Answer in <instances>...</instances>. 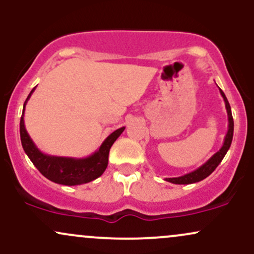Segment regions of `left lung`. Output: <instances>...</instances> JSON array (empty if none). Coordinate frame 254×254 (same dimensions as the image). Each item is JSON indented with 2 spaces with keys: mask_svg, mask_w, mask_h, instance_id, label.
Returning a JSON list of instances; mask_svg holds the SVG:
<instances>
[{
  "mask_svg": "<svg viewBox=\"0 0 254 254\" xmlns=\"http://www.w3.org/2000/svg\"><path fill=\"white\" fill-rule=\"evenodd\" d=\"M220 93L222 95L224 104H226V110H227V115H228V131H227L226 137H224V142L223 145L221 147V149L215 153L205 164H203L200 167H198L197 170L190 172V173L184 174L182 177L178 178H165L166 182H170L172 184H178V185H188V184H193V183H198L200 180L205 179L206 177H209L210 174L216 170V167L220 165V162L222 161V159L224 155L228 151L230 144H232V139H233V132H234V121H233V116H232V110H230V105L227 100L226 95L222 92V89L220 88Z\"/></svg>",
  "mask_w": 254,
  "mask_h": 254,
  "instance_id": "8db88e82",
  "label": "left lung"
}]
</instances>
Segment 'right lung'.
I'll return each mask as SVG.
<instances>
[{
	"label": "right lung",
	"mask_w": 254,
	"mask_h": 254,
	"mask_svg": "<svg viewBox=\"0 0 254 254\" xmlns=\"http://www.w3.org/2000/svg\"><path fill=\"white\" fill-rule=\"evenodd\" d=\"M34 89L36 88L31 90L24 104V112H22L21 119H20V138H21V144L25 153L30 157L37 170L51 182L68 186L81 185V184L89 183L100 177L106 170L107 164H109V153L111 147L125 130V127L113 131L111 135L106 137V139L99 147V149L87 157L76 159V157L54 156L44 154L43 151L38 149L37 145L32 141L27 130H26L24 122L25 106Z\"/></svg>",
	"instance_id": "right-lung-1"
}]
</instances>
